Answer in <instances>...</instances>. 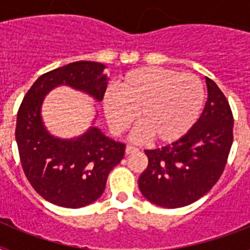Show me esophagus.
Returning <instances> with one entry per match:
<instances>
[{"mask_svg": "<svg viewBox=\"0 0 250 250\" xmlns=\"http://www.w3.org/2000/svg\"><path fill=\"white\" fill-rule=\"evenodd\" d=\"M139 151V147L132 146V145H127L126 146V154H132V152Z\"/></svg>", "mask_w": 250, "mask_h": 250, "instance_id": "34e87169", "label": "esophagus"}]
</instances>
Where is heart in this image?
I'll return each instance as SVG.
<instances>
[{
    "instance_id": "1",
    "label": "heart",
    "mask_w": 250,
    "mask_h": 250,
    "mask_svg": "<svg viewBox=\"0 0 250 250\" xmlns=\"http://www.w3.org/2000/svg\"><path fill=\"white\" fill-rule=\"evenodd\" d=\"M204 101L203 83L191 74L161 67H141L127 72L107 94L105 111L110 125L123 132L136 119V138L150 136L156 144L179 140L195 123Z\"/></svg>"
}]
</instances>
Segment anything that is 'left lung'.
Segmentation results:
<instances>
[{"instance_id":"obj_1","label":"left lung","mask_w":250,"mask_h":250,"mask_svg":"<svg viewBox=\"0 0 250 250\" xmlns=\"http://www.w3.org/2000/svg\"><path fill=\"white\" fill-rule=\"evenodd\" d=\"M208 100L189 131L173 144L145 150L147 167L139 188L149 202L182 208L200 199L219 180L233 144V112L228 100L207 77Z\"/></svg>"}]
</instances>
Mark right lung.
Masks as SVG:
<instances>
[{
    "label": "right lung",
    "instance_id": "add662e5",
    "mask_svg": "<svg viewBox=\"0 0 250 250\" xmlns=\"http://www.w3.org/2000/svg\"><path fill=\"white\" fill-rule=\"evenodd\" d=\"M105 65L76 61L41 75L20 105L16 141L26 178L43 199L59 207L81 208L99 199L126 145L106 138L98 127L75 140L55 139L43 127L40 109L51 89L68 85L101 101L107 89Z\"/></svg>",
    "mask_w": 250,
    "mask_h": 250
}]
</instances>
